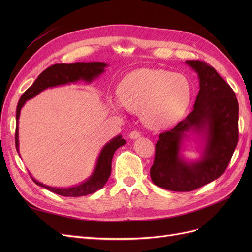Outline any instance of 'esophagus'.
<instances>
[{"instance_id": "1", "label": "esophagus", "mask_w": 252, "mask_h": 252, "mask_svg": "<svg viewBox=\"0 0 252 252\" xmlns=\"http://www.w3.org/2000/svg\"><path fill=\"white\" fill-rule=\"evenodd\" d=\"M140 136H141V132L138 130H133L130 132V134H129V138L130 139H138Z\"/></svg>"}]
</instances>
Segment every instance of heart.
<instances>
[{
	"label": "heart",
	"instance_id": "obj_1",
	"mask_svg": "<svg viewBox=\"0 0 252 252\" xmlns=\"http://www.w3.org/2000/svg\"><path fill=\"white\" fill-rule=\"evenodd\" d=\"M121 104L140 112L152 129L167 128L184 116L192 101L191 82L185 75L163 69L140 68L126 74L117 89Z\"/></svg>",
	"mask_w": 252,
	"mask_h": 252
}]
</instances>
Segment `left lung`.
<instances>
[{
  "label": "left lung",
  "mask_w": 252,
  "mask_h": 252,
  "mask_svg": "<svg viewBox=\"0 0 252 252\" xmlns=\"http://www.w3.org/2000/svg\"><path fill=\"white\" fill-rule=\"evenodd\" d=\"M199 75L200 90L193 110L156 144L152 182L171 191H192L222 175L239 141V103L232 88L212 66L186 61ZM190 131L203 134L202 158L187 163L179 156L181 141Z\"/></svg>",
  "instance_id": "8db88e82"
}]
</instances>
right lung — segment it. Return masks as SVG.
<instances>
[{
  "mask_svg": "<svg viewBox=\"0 0 252 252\" xmlns=\"http://www.w3.org/2000/svg\"><path fill=\"white\" fill-rule=\"evenodd\" d=\"M107 66L103 62H90V63H74V64H55L46 68L34 83L30 86L24 94H22L20 101L17 106V127H16V148L19 152V118L21 109L26 101L32 98L36 94H39L41 91L47 89L49 87H55L59 85H65L73 82H78L83 80L86 82H91L97 78L98 75L104 72V68ZM126 141L122 139V135H118L116 138L110 140L105 145L101 150V154L98 156L97 162L94 173L90 175V178L83 182L82 184L68 188H56L44 185L42 183L37 182L32 177V179L36 185L42 186L50 190L51 192L63 196H83L95 192L96 190L101 189L108 181L111 173V161L114 151L119 147L125 145Z\"/></svg>",
  "mask_w": 252,
  "mask_h": 252,
  "instance_id": "right-lung-1",
  "label": "right lung"
}]
</instances>
